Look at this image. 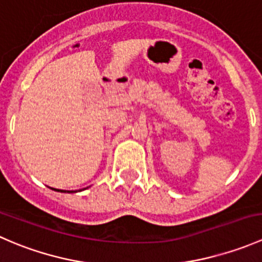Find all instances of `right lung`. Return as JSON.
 <instances>
[{
    "mask_svg": "<svg viewBox=\"0 0 262 262\" xmlns=\"http://www.w3.org/2000/svg\"><path fill=\"white\" fill-rule=\"evenodd\" d=\"M57 191H60V192H66L64 190H57ZM68 192H73V191H68Z\"/></svg>",
    "mask_w": 262,
    "mask_h": 262,
    "instance_id": "1",
    "label": "right lung"
}]
</instances>
